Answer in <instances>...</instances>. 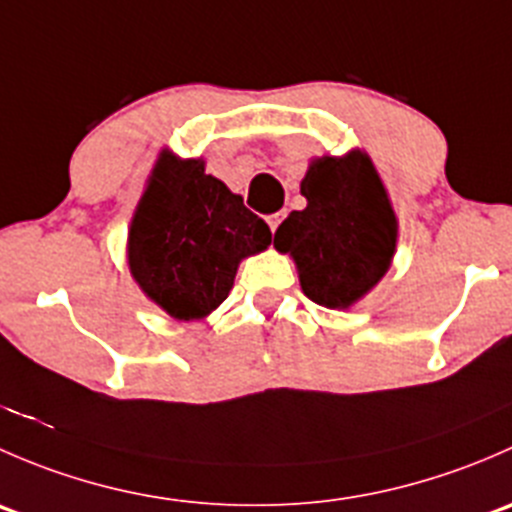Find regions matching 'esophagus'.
<instances>
[{
  "label": "esophagus",
  "mask_w": 512,
  "mask_h": 512,
  "mask_svg": "<svg viewBox=\"0 0 512 512\" xmlns=\"http://www.w3.org/2000/svg\"><path fill=\"white\" fill-rule=\"evenodd\" d=\"M282 220H285V213H275V215H270V218H267V225H270V230L275 232L277 227H280Z\"/></svg>",
  "instance_id": "obj_1"
}]
</instances>
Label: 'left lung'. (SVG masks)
<instances>
[{
	"label": "left lung",
	"instance_id": "8db88e82",
	"mask_svg": "<svg viewBox=\"0 0 512 512\" xmlns=\"http://www.w3.org/2000/svg\"><path fill=\"white\" fill-rule=\"evenodd\" d=\"M307 208L277 227L275 247L289 252L312 302L349 309L391 267L394 208L374 163L361 151L312 160L302 185Z\"/></svg>",
	"mask_w": 512,
	"mask_h": 512
}]
</instances>
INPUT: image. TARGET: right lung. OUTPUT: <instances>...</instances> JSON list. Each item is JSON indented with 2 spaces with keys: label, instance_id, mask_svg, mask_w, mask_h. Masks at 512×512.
<instances>
[{
  "label": "right lung",
  "instance_id": "add662e5",
  "mask_svg": "<svg viewBox=\"0 0 512 512\" xmlns=\"http://www.w3.org/2000/svg\"><path fill=\"white\" fill-rule=\"evenodd\" d=\"M270 227L200 158L160 153L128 230V267L148 299L180 322L208 317L237 265L267 250Z\"/></svg>",
  "mask_w": 512,
  "mask_h": 512
}]
</instances>
